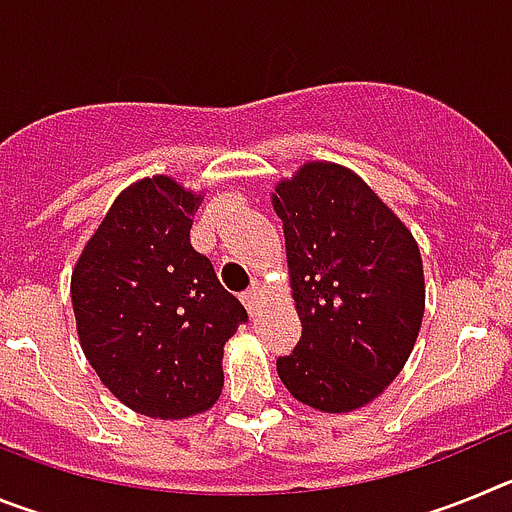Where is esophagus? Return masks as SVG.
I'll use <instances>...</instances> for the list:
<instances>
[{"label": "esophagus", "mask_w": 512, "mask_h": 512, "mask_svg": "<svg viewBox=\"0 0 512 512\" xmlns=\"http://www.w3.org/2000/svg\"><path fill=\"white\" fill-rule=\"evenodd\" d=\"M261 292H264V287H261V284L256 282V284H251V287H248L246 292H243V295H241V302H243V305H246L248 315H256V307H259Z\"/></svg>", "instance_id": "34e87169"}]
</instances>
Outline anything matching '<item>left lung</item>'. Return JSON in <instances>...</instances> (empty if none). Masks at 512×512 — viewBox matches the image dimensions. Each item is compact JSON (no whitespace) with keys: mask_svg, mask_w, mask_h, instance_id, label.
<instances>
[{"mask_svg":"<svg viewBox=\"0 0 512 512\" xmlns=\"http://www.w3.org/2000/svg\"><path fill=\"white\" fill-rule=\"evenodd\" d=\"M271 202L302 320L295 351L277 359L279 379L323 413L364 408L400 374L423 323L418 243L346 166L310 161Z\"/></svg>","mask_w":512,"mask_h":512,"instance_id":"8db88e82","label":"left lung"}]
</instances>
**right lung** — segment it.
Instances as JSON below:
<instances>
[{"label": "right lung", "mask_w": 512, "mask_h": 512, "mask_svg": "<svg viewBox=\"0 0 512 512\" xmlns=\"http://www.w3.org/2000/svg\"><path fill=\"white\" fill-rule=\"evenodd\" d=\"M200 202L171 176L130 184L71 274L84 356L122 405L148 418L212 408L225 341L248 320L189 243Z\"/></svg>", "instance_id": "obj_1"}]
</instances>
